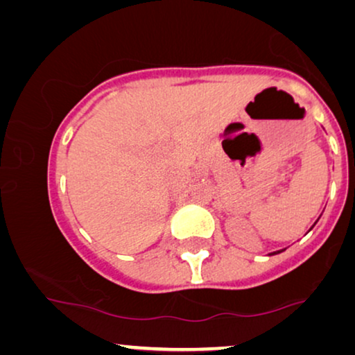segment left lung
I'll use <instances>...</instances> for the list:
<instances>
[{"label": "left lung", "instance_id": "left-lung-1", "mask_svg": "<svg viewBox=\"0 0 355 355\" xmlns=\"http://www.w3.org/2000/svg\"><path fill=\"white\" fill-rule=\"evenodd\" d=\"M278 252H279V251H277V252H272V254H278Z\"/></svg>", "mask_w": 355, "mask_h": 355}]
</instances>
